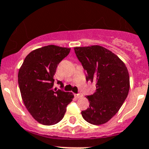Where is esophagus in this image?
I'll return each instance as SVG.
<instances>
[{
    "label": "esophagus",
    "instance_id": "34e87169",
    "mask_svg": "<svg viewBox=\"0 0 149 149\" xmlns=\"http://www.w3.org/2000/svg\"><path fill=\"white\" fill-rule=\"evenodd\" d=\"M74 96L76 97V98H81V97H82V94L81 93H78V94H75Z\"/></svg>",
    "mask_w": 149,
    "mask_h": 149
}]
</instances>
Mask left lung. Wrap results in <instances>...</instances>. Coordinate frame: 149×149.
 Masks as SVG:
<instances>
[{
  "label": "left lung",
  "mask_w": 149,
  "mask_h": 149,
  "mask_svg": "<svg viewBox=\"0 0 149 149\" xmlns=\"http://www.w3.org/2000/svg\"><path fill=\"white\" fill-rule=\"evenodd\" d=\"M74 51L85 70L87 81L95 82L96 87L95 93L87 96L90 106L81 115L91 124H104L118 112L127 97V68L115 54L102 46L76 47Z\"/></svg>",
  "instance_id": "obj_1"
}]
</instances>
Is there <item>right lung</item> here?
<instances>
[{
  "label": "right lung",
  "instance_id": "right-lung-1",
  "mask_svg": "<svg viewBox=\"0 0 149 149\" xmlns=\"http://www.w3.org/2000/svg\"><path fill=\"white\" fill-rule=\"evenodd\" d=\"M70 48L51 45L31 51L25 58L18 73V84L26 109L37 121L51 126L59 123L73 94L54 90V76L59 62ZM60 88L63 83L57 81Z\"/></svg>",
  "mask_w": 149,
  "mask_h": 149
}]
</instances>
